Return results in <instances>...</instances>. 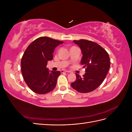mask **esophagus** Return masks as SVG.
I'll use <instances>...</instances> for the list:
<instances>
[{
    "mask_svg": "<svg viewBox=\"0 0 132 132\" xmlns=\"http://www.w3.org/2000/svg\"><path fill=\"white\" fill-rule=\"evenodd\" d=\"M61 72L62 73H64V72H67V73H70V71H68V70H62L61 71Z\"/></svg>",
    "mask_w": 132,
    "mask_h": 132,
    "instance_id": "obj_1",
    "label": "esophagus"
}]
</instances>
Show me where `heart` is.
Here are the masks:
<instances>
[{"label":"heart","mask_w":132,"mask_h":132,"mask_svg":"<svg viewBox=\"0 0 132 132\" xmlns=\"http://www.w3.org/2000/svg\"><path fill=\"white\" fill-rule=\"evenodd\" d=\"M71 48H72V47H71Z\"/></svg>","instance_id":"1"}]
</instances>
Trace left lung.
Listing matches in <instances>:
<instances>
[{
	"instance_id": "left-lung-1",
	"label": "left lung",
	"mask_w": 132,
	"mask_h": 132,
	"mask_svg": "<svg viewBox=\"0 0 132 132\" xmlns=\"http://www.w3.org/2000/svg\"><path fill=\"white\" fill-rule=\"evenodd\" d=\"M73 42L81 50L82 57L80 64L85 68L86 73L82 78L75 73L77 79L71 86L79 93H90L101 84L109 72V55L104 48L93 41L81 39Z\"/></svg>"
}]
</instances>
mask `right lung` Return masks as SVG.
Listing matches in <instances>:
<instances>
[{
  "label": "right lung",
  "instance_id": "right-lung-1",
  "mask_svg": "<svg viewBox=\"0 0 132 132\" xmlns=\"http://www.w3.org/2000/svg\"><path fill=\"white\" fill-rule=\"evenodd\" d=\"M63 41L48 37H40L32 42L23 53L21 61V73L29 88L38 94L52 91L57 84L59 71L50 72L47 62L53 58L55 48Z\"/></svg>",
  "mask_w": 132,
  "mask_h": 132
}]
</instances>
